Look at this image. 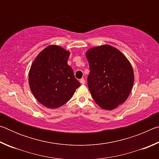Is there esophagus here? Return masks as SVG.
Returning a JSON list of instances; mask_svg holds the SVG:
<instances>
[{
	"label": "esophagus",
	"instance_id": "esophagus-1",
	"mask_svg": "<svg viewBox=\"0 0 159 159\" xmlns=\"http://www.w3.org/2000/svg\"><path fill=\"white\" fill-rule=\"evenodd\" d=\"M80 83H81V84H83V85H84L85 84V79H81L80 80Z\"/></svg>",
	"mask_w": 159,
	"mask_h": 159
}]
</instances>
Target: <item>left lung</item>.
Here are the masks:
<instances>
[{
  "mask_svg": "<svg viewBox=\"0 0 159 159\" xmlns=\"http://www.w3.org/2000/svg\"><path fill=\"white\" fill-rule=\"evenodd\" d=\"M89 62L88 84L93 98L102 109L113 110L125 102L134 83L130 61L110 45L90 48L85 52Z\"/></svg>",
  "mask_w": 159,
  "mask_h": 159,
  "instance_id": "1",
  "label": "left lung"
}]
</instances>
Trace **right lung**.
Instances as JSON below:
<instances>
[{
    "mask_svg": "<svg viewBox=\"0 0 159 159\" xmlns=\"http://www.w3.org/2000/svg\"><path fill=\"white\" fill-rule=\"evenodd\" d=\"M70 52L50 45L35 58L29 72L31 93L43 105L56 109L66 103L80 83L67 61Z\"/></svg>",
    "mask_w": 159,
    "mask_h": 159,
    "instance_id": "1",
    "label": "right lung"
}]
</instances>
